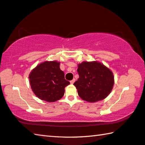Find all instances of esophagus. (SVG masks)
I'll return each instance as SVG.
<instances>
[{
	"mask_svg": "<svg viewBox=\"0 0 145 145\" xmlns=\"http://www.w3.org/2000/svg\"><path fill=\"white\" fill-rule=\"evenodd\" d=\"M75 78H73V79H72V80H71V81H70V83H71V84H73V83H74L75 82Z\"/></svg>",
	"mask_w": 145,
	"mask_h": 145,
	"instance_id": "1",
	"label": "esophagus"
}]
</instances>
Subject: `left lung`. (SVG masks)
<instances>
[{
	"label": "left lung",
	"mask_w": 145,
	"mask_h": 145,
	"mask_svg": "<svg viewBox=\"0 0 145 145\" xmlns=\"http://www.w3.org/2000/svg\"><path fill=\"white\" fill-rule=\"evenodd\" d=\"M79 78L74 82L78 95L82 100L95 102L106 98L113 88V73L98 61H84L78 64Z\"/></svg>",
	"instance_id": "8db88e82"
}]
</instances>
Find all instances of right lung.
Masks as SVG:
<instances>
[{"label":"right lung","instance_id":"add662e5","mask_svg":"<svg viewBox=\"0 0 145 145\" xmlns=\"http://www.w3.org/2000/svg\"><path fill=\"white\" fill-rule=\"evenodd\" d=\"M57 61H45L31 71L29 78L31 89L39 99L48 102L61 99L70 84Z\"/></svg>","mask_w":145,"mask_h":145}]
</instances>
